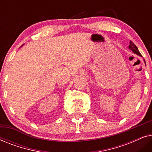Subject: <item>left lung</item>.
Returning a JSON list of instances; mask_svg holds the SVG:
<instances>
[{
  "mask_svg": "<svg viewBox=\"0 0 152 152\" xmlns=\"http://www.w3.org/2000/svg\"><path fill=\"white\" fill-rule=\"evenodd\" d=\"M129 49L131 50L133 53L136 54L137 55L140 56V57H142V55H141V54L140 53V52H139L138 48L136 47V45L134 44V43L132 42V41H130V43H129ZM144 61H145H145L144 59ZM145 65H146V64H145Z\"/></svg>",
  "mask_w": 152,
  "mask_h": 152,
  "instance_id": "8db88e82",
  "label": "left lung"
}]
</instances>
